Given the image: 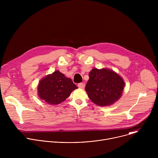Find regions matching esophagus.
Segmentation results:
<instances>
[{
	"instance_id": "esophagus-1",
	"label": "esophagus",
	"mask_w": 158,
	"mask_h": 158,
	"mask_svg": "<svg viewBox=\"0 0 158 158\" xmlns=\"http://www.w3.org/2000/svg\"><path fill=\"white\" fill-rule=\"evenodd\" d=\"M78 87H79V88H81V89H84V87H85V84L84 83H79V84H78Z\"/></svg>"
}]
</instances>
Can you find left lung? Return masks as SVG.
I'll return each mask as SVG.
<instances>
[{"mask_svg":"<svg viewBox=\"0 0 158 158\" xmlns=\"http://www.w3.org/2000/svg\"><path fill=\"white\" fill-rule=\"evenodd\" d=\"M89 76L85 90L93 103L99 106H110L121 98L125 82L116 72L107 68H94Z\"/></svg>","mask_w":158,"mask_h":158,"instance_id":"1","label":"left lung"}]
</instances>
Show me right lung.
<instances>
[{
    "label": "right lung",
    "mask_w": 158,
    "mask_h": 158,
    "mask_svg": "<svg viewBox=\"0 0 158 158\" xmlns=\"http://www.w3.org/2000/svg\"><path fill=\"white\" fill-rule=\"evenodd\" d=\"M76 89L77 87L71 79L56 71L41 79L37 93L39 98L47 104L57 105L64 101Z\"/></svg>",
    "instance_id": "1"
}]
</instances>
